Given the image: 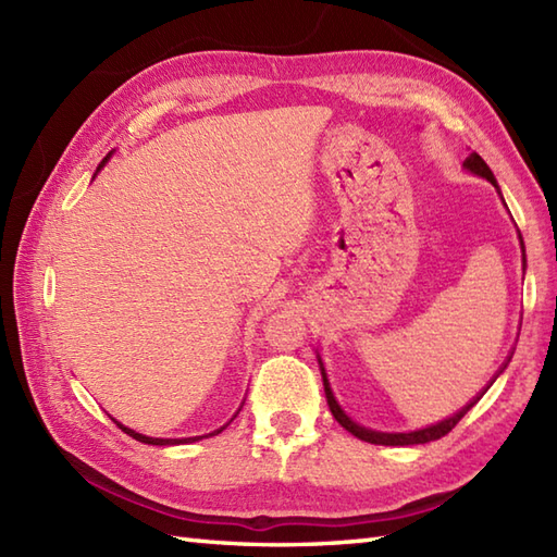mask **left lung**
Listing matches in <instances>:
<instances>
[{
  "label": "left lung",
  "mask_w": 557,
  "mask_h": 557,
  "mask_svg": "<svg viewBox=\"0 0 557 557\" xmlns=\"http://www.w3.org/2000/svg\"><path fill=\"white\" fill-rule=\"evenodd\" d=\"M465 170L476 174V176H483V180H488L495 188H498L500 194V186L498 182H495V176L491 172V168L486 162H483V158L479 156V152H471V156L465 160ZM503 198V196H500ZM519 246H522V253H524V242H522V234H519ZM524 263H527V256H524ZM318 366H321V375H323V387H325V397H327V407L330 411H333L335 421L342 425V429L349 431L351 435H357L359 441H366V443H373V445H423V443H431V441H437V437L447 435L449 431L455 429V425L459 423V419L465 417V413L476 405V397L474 401H469L467 407H461L457 413H453V417L441 421V423H433V425H425V429H419V431H409V433H383V431H373V429H366V425H359L357 421H351L347 417V411L339 407V401L335 399L333 395V387H330V381H327V373H325V366L321 361V354H318Z\"/></svg>",
  "instance_id": "1"
}]
</instances>
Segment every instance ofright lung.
Segmentation results:
<instances>
[{
  "mask_svg": "<svg viewBox=\"0 0 557 557\" xmlns=\"http://www.w3.org/2000/svg\"><path fill=\"white\" fill-rule=\"evenodd\" d=\"M112 158V152L108 158H104L100 164H98V170H96V174L104 168V164H108V160ZM116 425H120V429L126 433V435H132L134 441H138V443H146V445H182V443H194V441H200V437H206V435H196V437H150V435H144V433H136V431H132V429H126V425H122L120 421H116ZM224 425H230V423H224ZM224 425L222 429H218V431H212V433H208V435H218V433H222L224 431Z\"/></svg>",
  "mask_w": 557,
  "mask_h": 557,
  "instance_id": "right-lung-1",
  "label": "right lung"
}]
</instances>
